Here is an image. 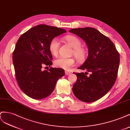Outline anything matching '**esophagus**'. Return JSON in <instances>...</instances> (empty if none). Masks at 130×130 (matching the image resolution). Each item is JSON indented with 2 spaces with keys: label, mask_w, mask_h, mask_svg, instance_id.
<instances>
[{
  "label": "esophagus",
  "mask_w": 130,
  "mask_h": 130,
  "mask_svg": "<svg viewBox=\"0 0 130 130\" xmlns=\"http://www.w3.org/2000/svg\"><path fill=\"white\" fill-rule=\"evenodd\" d=\"M65 75H70V74L71 73V72L68 71H65Z\"/></svg>",
  "instance_id": "obj_1"
}]
</instances>
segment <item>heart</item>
I'll list each match as a JSON object with an SVG mask.
<instances>
[{"instance_id":"heart-1","label":"heart","mask_w":130,"mask_h":130,"mask_svg":"<svg viewBox=\"0 0 130 130\" xmlns=\"http://www.w3.org/2000/svg\"><path fill=\"white\" fill-rule=\"evenodd\" d=\"M65 40L73 48L72 54H74L77 60L80 62H84L87 57V51L82 47V42L76 36L68 35L64 38ZM59 42L57 38H54L51 41L49 44V50L51 53L56 56L58 53ZM75 59L73 58L59 57L55 59L54 62V65L57 68L64 70H69L75 64Z\"/></svg>"}]
</instances>
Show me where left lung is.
<instances>
[{"label":"left lung","mask_w":130,"mask_h":130,"mask_svg":"<svg viewBox=\"0 0 130 130\" xmlns=\"http://www.w3.org/2000/svg\"><path fill=\"white\" fill-rule=\"evenodd\" d=\"M82 39L88 48V56L79 69L88 72L74 73L77 77L72 91L76 97L85 102L102 98L114 84L120 62L119 53L108 37L94 28H74L69 30Z\"/></svg>","instance_id":"obj_1"}]
</instances>
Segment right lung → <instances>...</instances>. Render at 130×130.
Masks as SVG:
<instances>
[{"label": "right lung", "mask_w": 130, "mask_h": 130, "mask_svg": "<svg viewBox=\"0 0 130 130\" xmlns=\"http://www.w3.org/2000/svg\"><path fill=\"white\" fill-rule=\"evenodd\" d=\"M65 29L40 24L22 34L16 43L12 60L16 78L24 94L35 100L45 98L54 89L57 80L64 76V70L51 67L52 55L51 41L66 32ZM50 69L43 70L44 66Z\"/></svg>", "instance_id": "obj_1"}]
</instances>
